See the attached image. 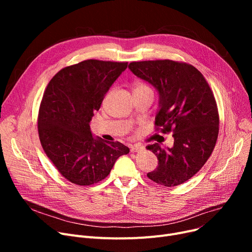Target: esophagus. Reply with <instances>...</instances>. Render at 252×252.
Wrapping results in <instances>:
<instances>
[{"label":"esophagus","instance_id":"34e87169","mask_svg":"<svg viewBox=\"0 0 252 252\" xmlns=\"http://www.w3.org/2000/svg\"><path fill=\"white\" fill-rule=\"evenodd\" d=\"M143 149H144V146L141 144H136L130 147L131 152H141Z\"/></svg>","mask_w":252,"mask_h":252}]
</instances>
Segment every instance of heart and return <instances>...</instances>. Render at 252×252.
<instances>
[{
	"label": "heart",
	"instance_id": "b5f03b06",
	"mask_svg": "<svg viewBox=\"0 0 252 252\" xmlns=\"http://www.w3.org/2000/svg\"><path fill=\"white\" fill-rule=\"evenodd\" d=\"M145 89H149L147 86H145L143 84H137L134 87V91H138V90H145Z\"/></svg>",
	"mask_w": 252,
	"mask_h": 252
}]
</instances>
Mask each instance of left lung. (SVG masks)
I'll list each match as a JSON object with an SVG mask.
<instances>
[{
	"label": "left lung",
	"mask_w": 252,
	"mask_h": 252,
	"mask_svg": "<svg viewBox=\"0 0 252 252\" xmlns=\"http://www.w3.org/2000/svg\"><path fill=\"white\" fill-rule=\"evenodd\" d=\"M129 70L158 93L155 125L173 130L174 146L146 147L158 158L147 177L165 187L178 186L196 175L214 151L219 112L213 91L194 66L173 60L131 62Z\"/></svg>",
	"instance_id": "8db88e82"
}]
</instances>
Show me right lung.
<instances>
[{
    "mask_svg": "<svg viewBox=\"0 0 252 252\" xmlns=\"http://www.w3.org/2000/svg\"><path fill=\"white\" fill-rule=\"evenodd\" d=\"M127 62L86 60L61 69L47 86L37 127L42 146L59 173L78 186L107 177L129 149L93 135L90 123Z\"/></svg>",
    "mask_w": 252,
    "mask_h": 252,
    "instance_id": "add662e5",
    "label": "right lung"
}]
</instances>
